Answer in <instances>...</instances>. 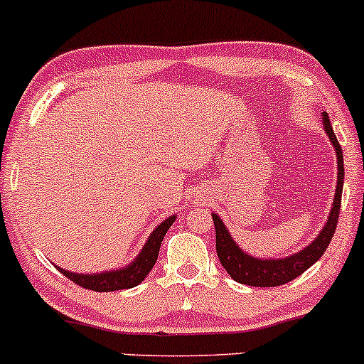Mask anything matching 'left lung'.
Instances as JSON below:
<instances>
[{"label":"left lung","instance_id":"1","mask_svg":"<svg viewBox=\"0 0 364 364\" xmlns=\"http://www.w3.org/2000/svg\"><path fill=\"white\" fill-rule=\"evenodd\" d=\"M321 121H323V129L327 133L330 144H332L337 156V186L327 223H325L321 231L318 232V236L310 245L304 246L298 253H292L286 258L253 257V255L246 253L232 240L231 232L225 228L224 220L215 212H212V219H214L215 225L217 257H219L220 263H223L225 272L231 275L236 282L253 287L282 286V284L291 282L292 279L299 277L304 270L310 269L330 245V240H332L333 232H336L337 220H339L342 186H344V156H342V149L339 141H337L336 133H333L332 124H330L327 112H321Z\"/></svg>","mask_w":364,"mask_h":364}]
</instances>
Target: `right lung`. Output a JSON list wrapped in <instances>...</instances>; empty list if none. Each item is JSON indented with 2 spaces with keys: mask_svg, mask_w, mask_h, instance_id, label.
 <instances>
[{
  "mask_svg": "<svg viewBox=\"0 0 364 364\" xmlns=\"http://www.w3.org/2000/svg\"><path fill=\"white\" fill-rule=\"evenodd\" d=\"M176 220V215H169L168 219L162 220L161 224L150 232L149 240L145 241L144 248L140 250V253L136 255V258L128 265L119 267L116 270H104V272H95V274H77L70 272V270L56 267L60 272L68 277L70 281H73L78 286L85 287V289L97 291V292H111V291H119V289H129V287H135L147 277L150 270L156 265L159 250H161V243L164 240L166 232L171 228V224Z\"/></svg>",
  "mask_w": 364,
  "mask_h": 364,
  "instance_id": "1",
  "label": "right lung"
}]
</instances>
